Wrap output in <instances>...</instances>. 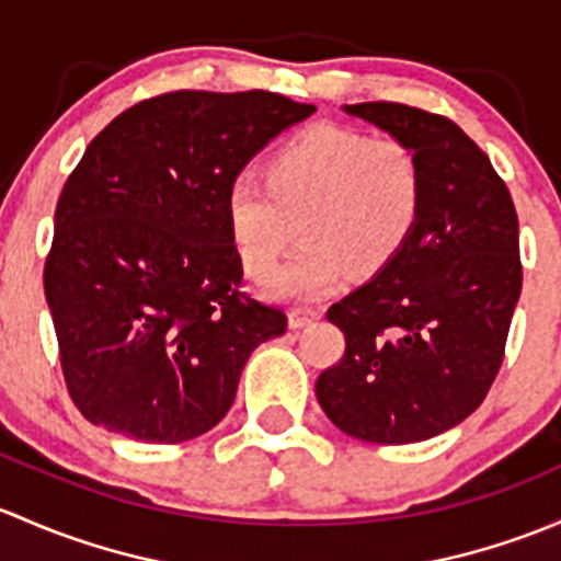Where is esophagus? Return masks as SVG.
<instances>
[{
    "instance_id": "esophagus-1",
    "label": "esophagus",
    "mask_w": 561,
    "mask_h": 561,
    "mask_svg": "<svg viewBox=\"0 0 561 561\" xmlns=\"http://www.w3.org/2000/svg\"><path fill=\"white\" fill-rule=\"evenodd\" d=\"M321 316V308H313V305H294L288 310V327L299 329V327H308L310 321H316Z\"/></svg>"
}]
</instances>
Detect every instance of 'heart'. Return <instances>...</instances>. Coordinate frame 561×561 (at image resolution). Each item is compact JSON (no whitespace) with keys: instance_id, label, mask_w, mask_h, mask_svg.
Masks as SVG:
<instances>
[{"instance_id":"1","label":"heart","mask_w":561,"mask_h":561,"mask_svg":"<svg viewBox=\"0 0 561 561\" xmlns=\"http://www.w3.org/2000/svg\"><path fill=\"white\" fill-rule=\"evenodd\" d=\"M424 164L397 137L321 124L299 131L267 159L262 175H240L227 192V227L251 278L264 280L305 234L291 262L270 280L280 297H313L389 267L419 227Z\"/></svg>"}]
</instances>
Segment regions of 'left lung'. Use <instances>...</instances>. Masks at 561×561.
Listing matches in <instances>:
<instances>
[{"label": "left lung", "mask_w": 561, "mask_h": 561, "mask_svg": "<svg viewBox=\"0 0 561 561\" xmlns=\"http://www.w3.org/2000/svg\"><path fill=\"white\" fill-rule=\"evenodd\" d=\"M345 110L415 148L426 192L400 256L327 310L345 351L319 375L316 397L351 437L430 440L481 405L505 359L522 294L516 205L446 115L400 102Z\"/></svg>", "instance_id": "8db88e82"}]
</instances>
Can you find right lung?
I'll return each mask as SVG.
<instances>
[{"mask_svg": "<svg viewBox=\"0 0 561 561\" xmlns=\"http://www.w3.org/2000/svg\"><path fill=\"white\" fill-rule=\"evenodd\" d=\"M275 91H167L113 118L69 172L45 299L75 408L142 443L205 435L286 313L242 291L227 192L251 156L308 118Z\"/></svg>", "mask_w": 561, "mask_h": 561, "instance_id": "right-lung-1", "label": "right lung"}]
</instances>
